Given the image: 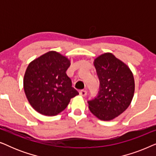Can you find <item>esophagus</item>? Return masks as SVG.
Masks as SVG:
<instances>
[{
	"instance_id": "1",
	"label": "esophagus",
	"mask_w": 156,
	"mask_h": 156,
	"mask_svg": "<svg viewBox=\"0 0 156 156\" xmlns=\"http://www.w3.org/2000/svg\"><path fill=\"white\" fill-rule=\"evenodd\" d=\"M87 91L84 90V89H83V90H80V94L82 96V97H85V96L87 95Z\"/></svg>"
}]
</instances>
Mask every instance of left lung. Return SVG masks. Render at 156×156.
I'll return each instance as SVG.
<instances>
[{
    "mask_svg": "<svg viewBox=\"0 0 156 156\" xmlns=\"http://www.w3.org/2000/svg\"><path fill=\"white\" fill-rule=\"evenodd\" d=\"M99 80V90L89 100V108L103 121L116 118L129 107L133 97L135 83L128 66L112 53H104L94 62Z\"/></svg>",
    "mask_w": 156,
    "mask_h": 156,
    "instance_id": "8db88e82",
    "label": "left lung"
}]
</instances>
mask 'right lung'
Instances as JSON below:
<instances>
[{"label":"right lung","mask_w":156,"mask_h":156,"mask_svg":"<svg viewBox=\"0 0 156 156\" xmlns=\"http://www.w3.org/2000/svg\"><path fill=\"white\" fill-rule=\"evenodd\" d=\"M69 66V59L55 51L42 55L27 66L23 87L29 103L38 113L55 116L79 94L66 74Z\"/></svg>","instance_id":"obj_1"}]
</instances>
